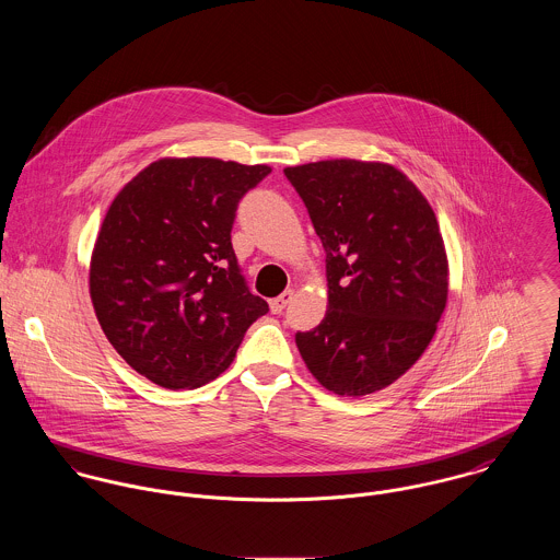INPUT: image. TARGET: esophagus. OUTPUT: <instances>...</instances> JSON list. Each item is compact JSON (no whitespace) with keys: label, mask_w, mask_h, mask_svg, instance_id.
Masks as SVG:
<instances>
[{"label":"esophagus","mask_w":560,"mask_h":560,"mask_svg":"<svg viewBox=\"0 0 560 560\" xmlns=\"http://www.w3.org/2000/svg\"><path fill=\"white\" fill-rule=\"evenodd\" d=\"M292 299H294V292H292V290H285L281 296H277V299L270 301V311H272L275 315L283 313V310L292 303Z\"/></svg>","instance_id":"esophagus-1"}]
</instances>
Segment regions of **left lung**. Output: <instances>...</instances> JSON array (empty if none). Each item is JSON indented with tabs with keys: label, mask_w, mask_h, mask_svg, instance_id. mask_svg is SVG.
<instances>
[{
	"label": "left lung",
	"mask_w": 560,
	"mask_h": 560,
	"mask_svg": "<svg viewBox=\"0 0 560 560\" xmlns=\"http://www.w3.org/2000/svg\"><path fill=\"white\" fill-rule=\"evenodd\" d=\"M326 250L328 311L296 346L315 380L361 397L425 352L446 305L434 210L401 172L352 159L283 170Z\"/></svg>",
	"instance_id": "left-lung-1"
}]
</instances>
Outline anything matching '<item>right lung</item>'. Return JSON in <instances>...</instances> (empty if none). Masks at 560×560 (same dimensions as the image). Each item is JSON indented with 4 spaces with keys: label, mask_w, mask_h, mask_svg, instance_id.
Instances as JSON below:
<instances>
[{
    "label": "right lung",
    "mask_w": 560,
    "mask_h": 560,
    "mask_svg": "<svg viewBox=\"0 0 560 560\" xmlns=\"http://www.w3.org/2000/svg\"><path fill=\"white\" fill-rule=\"evenodd\" d=\"M270 167L163 159L107 210L90 266V296L109 343L143 377L197 388L225 372L268 303L232 247L238 201Z\"/></svg>",
    "instance_id": "right-lung-1"
}]
</instances>
